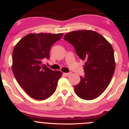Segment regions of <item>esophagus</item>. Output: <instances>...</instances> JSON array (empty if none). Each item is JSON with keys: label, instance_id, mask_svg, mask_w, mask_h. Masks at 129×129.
Instances as JSON below:
<instances>
[{"label": "esophagus", "instance_id": "esophagus-1", "mask_svg": "<svg viewBox=\"0 0 129 129\" xmlns=\"http://www.w3.org/2000/svg\"><path fill=\"white\" fill-rule=\"evenodd\" d=\"M63 75L66 76H69L71 75V73H63Z\"/></svg>", "mask_w": 129, "mask_h": 129}]
</instances>
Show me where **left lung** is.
<instances>
[{"mask_svg":"<svg viewBox=\"0 0 129 129\" xmlns=\"http://www.w3.org/2000/svg\"><path fill=\"white\" fill-rule=\"evenodd\" d=\"M63 38L72 44L79 59L85 61V75L75 86V93L85 100L96 98L107 88L115 72L113 47L102 35L91 30L74 31Z\"/></svg>","mask_w":129,"mask_h":129,"instance_id":"1","label":"left lung"}]
</instances>
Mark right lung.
<instances>
[{"instance_id":"add662e5","label":"right lung","mask_w":129,"mask_h":129,"mask_svg":"<svg viewBox=\"0 0 129 129\" xmlns=\"http://www.w3.org/2000/svg\"><path fill=\"white\" fill-rule=\"evenodd\" d=\"M63 33H30L22 38L13 51L12 70L20 87L32 98L44 100L51 96L61 78L60 71L43 64L49 58L51 47Z\"/></svg>"}]
</instances>
